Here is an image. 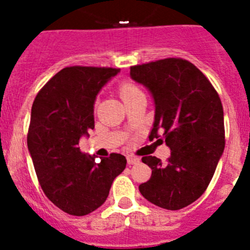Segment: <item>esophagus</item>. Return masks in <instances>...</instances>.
Returning <instances> with one entry per match:
<instances>
[{
  "label": "esophagus",
  "instance_id": "34e87169",
  "mask_svg": "<svg viewBox=\"0 0 250 250\" xmlns=\"http://www.w3.org/2000/svg\"><path fill=\"white\" fill-rule=\"evenodd\" d=\"M140 163V159L139 158H135V156H127V164L129 165H135V164H139Z\"/></svg>",
  "mask_w": 250,
  "mask_h": 250
}]
</instances>
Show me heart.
Returning a JSON list of instances; mask_svg holds the SVG:
<instances>
[{"label": "heart", "instance_id": "1", "mask_svg": "<svg viewBox=\"0 0 250 250\" xmlns=\"http://www.w3.org/2000/svg\"><path fill=\"white\" fill-rule=\"evenodd\" d=\"M119 94H120L121 99L124 101H126L129 99L134 98V96H138V95L143 94V92H141V90L134 83L125 81V83H123L119 86Z\"/></svg>", "mask_w": 250, "mask_h": 250}]
</instances>
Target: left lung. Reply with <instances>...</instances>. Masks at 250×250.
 Segmentation results:
<instances>
[{"label":"left lung","instance_id":"obj_1","mask_svg":"<svg viewBox=\"0 0 250 250\" xmlns=\"http://www.w3.org/2000/svg\"><path fill=\"white\" fill-rule=\"evenodd\" d=\"M130 76L154 99L155 120L149 139L164 140L171 150L167 163L156 156L141 159L151 167V178L139 190L158 207L183 209L207 190L224 151L219 95L199 68L176 57L131 66Z\"/></svg>","mask_w":250,"mask_h":250}]
</instances>
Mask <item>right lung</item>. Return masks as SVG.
Segmentation results:
<instances>
[{
	"instance_id": "right-lung-1",
	"label": "right lung",
	"mask_w": 250,
	"mask_h": 250,
	"mask_svg": "<svg viewBox=\"0 0 250 250\" xmlns=\"http://www.w3.org/2000/svg\"><path fill=\"white\" fill-rule=\"evenodd\" d=\"M120 68L70 66L46 83L31 109L27 146L43 193L70 215L83 216L105 203L114 179L126 167L121 154L100 163L79 141L95 127L94 104Z\"/></svg>"
}]
</instances>
